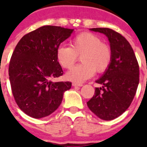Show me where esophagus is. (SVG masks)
<instances>
[{
	"label": "esophagus",
	"instance_id": "34e87169",
	"mask_svg": "<svg viewBox=\"0 0 147 147\" xmlns=\"http://www.w3.org/2000/svg\"><path fill=\"white\" fill-rule=\"evenodd\" d=\"M72 85L73 86H79V87H81V86H82V83H76V82H73L72 83Z\"/></svg>",
	"mask_w": 147,
	"mask_h": 147
}]
</instances>
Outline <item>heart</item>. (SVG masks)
<instances>
[{
  "label": "heart",
  "mask_w": 147,
  "mask_h": 147,
  "mask_svg": "<svg viewBox=\"0 0 147 147\" xmlns=\"http://www.w3.org/2000/svg\"><path fill=\"white\" fill-rule=\"evenodd\" d=\"M80 55L82 63L72 68L65 76L67 79L75 82L87 80L94 71L105 72L111 63L110 47L93 33H80L70 41V47L59 46L56 49V59L64 69H71Z\"/></svg>",
  "instance_id": "heart-1"
}]
</instances>
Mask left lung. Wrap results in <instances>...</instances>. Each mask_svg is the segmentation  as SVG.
<instances>
[{
  "label": "left lung",
  "mask_w": 147,
  "mask_h": 147,
  "mask_svg": "<svg viewBox=\"0 0 147 147\" xmlns=\"http://www.w3.org/2000/svg\"><path fill=\"white\" fill-rule=\"evenodd\" d=\"M104 33L110 41L111 63L104 76L96 81L103 86L96 88L88 107L99 118L111 121L130 107L139 85V64L127 40L109 28H92Z\"/></svg>",
  "instance_id": "left-lung-1"
}]
</instances>
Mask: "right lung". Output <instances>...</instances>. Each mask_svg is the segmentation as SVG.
Returning <instances> with one entry per match:
<instances>
[{"label": "right lung", "instance_id": "right-lung-1", "mask_svg": "<svg viewBox=\"0 0 147 147\" xmlns=\"http://www.w3.org/2000/svg\"><path fill=\"white\" fill-rule=\"evenodd\" d=\"M73 30L43 26L20 39L9 64V79L14 100L21 111L33 118L49 116L59 107L70 82L51 79L63 75L56 49Z\"/></svg>", "mask_w": 147, "mask_h": 147}]
</instances>
